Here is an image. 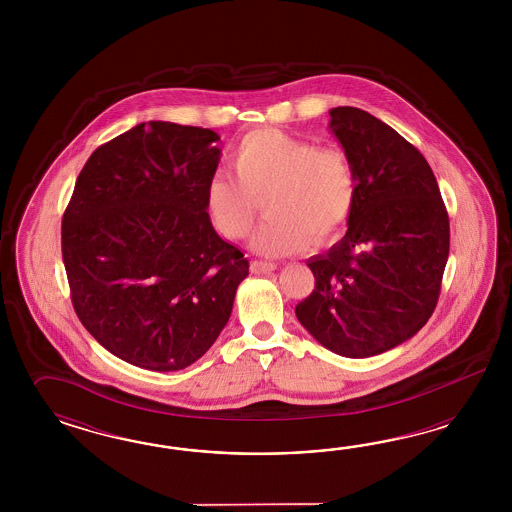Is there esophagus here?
I'll use <instances>...</instances> for the list:
<instances>
[{"label": "esophagus", "instance_id": "1", "mask_svg": "<svg viewBox=\"0 0 512 512\" xmlns=\"http://www.w3.org/2000/svg\"><path fill=\"white\" fill-rule=\"evenodd\" d=\"M278 270V264L276 263H264V261H253L251 263V272L253 274H270Z\"/></svg>", "mask_w": 512, "mask_h": 512}]
</instances>
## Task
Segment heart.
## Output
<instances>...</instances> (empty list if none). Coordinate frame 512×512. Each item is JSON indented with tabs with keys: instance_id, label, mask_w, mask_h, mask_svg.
Wrapping results in <instances>:
<instances>
[{
	"instance_id": "b5f03b06",
	"label": "heart",
	"mask_w": 512,
	"mask_h": 512,
	"mask_svg": "<svg viewBox=\"0 0 512 512\" xmlns=\"http://www.w3.org/2000/svg\"><path fill=\"white\" fill-rule=\"evenodd\" d=\"M234 174L216 172L204 206L227 240L248 236L264 201L268 217L251 238L266 257L323 246L347 225L357 202V174L338 146H317L279 129L251 131L234 146Z\"/></svg>"
}]
</instances>
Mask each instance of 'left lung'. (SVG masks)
I'll use <instances>...</instances> for the list:
<instances>
[{
  "instance_id": "1",
  "label": "left lung",
  "mask_w": 512,
  "mask_h": 512,
  "mask_svg": "<svg viewBox=\"0 0 512 512\" xmlns=\"http://www.w3.org/2000/svg\"><path fill=\"white\" fill-rule=\"evenodd\" d=\"M357 174L347 233L308 266L315 289L296 317L328 351L381 355L432 317L449 259V214L428 161L366 110H330Z\"/></svg>"
}]
</instances>
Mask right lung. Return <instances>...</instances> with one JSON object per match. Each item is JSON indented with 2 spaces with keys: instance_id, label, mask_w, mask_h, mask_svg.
<instances>
[{
  "instance_id": "right-lung-1",
  "label": "right lung",
  "mask_w": 512,
  "mask_h": 512,
  "mask_svg": "<svg viewBox=\"0 0 512 512\" xmlns=\"http://www.w3.org/2000/svg\"><path fill=\"white\" fill-rule=\"evenodd\" d=\"M217 140L202 127L135 125L90 155L63 214V264L80 323L144 370L176 372L199 360L248 278V259L216 233L204 206Z\"/></svg>"
}]
</instances>
